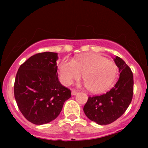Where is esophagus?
I'll list each match as a JSON object with an SVG mask.
<instances>
[{
    "mask_svg": "<svg viewBox=\"0 0 148 148\" xmlns=\"http://www.w3.org/2000/svg\"><path fill=\"white\" fill-rule=\"evenodd\" d=\"M78 93V91L76 90H72V95H75Z\"/></svg>",
    "mask_w": 148,
    "mask_h": 148,
    "instance_id": "esophagus-1",
    "label": "esophagus"
}]
</instances>
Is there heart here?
I'll return each instance as SVG.
<instances>
[{"label": "heart", "mask_w": 148, "mask_h": 148, "mask_svg": "<svg viewBox=\"0 0 148 148\" xmlns=\"http://www.w3.org/2000/svg\"><path fill=\"white\" fill-rule=\"evenodd\" d=\"M116 73L114 62L95 53L81 56L74 60L64 58L58 66L59 77L62 84L69 86L82 74L85 87L95 93L108 89Z\"/></svg>", "instance_id": "obj_1"}]
</instances>
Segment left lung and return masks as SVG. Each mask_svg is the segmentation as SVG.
Here are the masks:
<instances>
[{
    "label": "left lung",
    "mask_w": 148,
    "mask_h": 148,
    "mask_svg": "<svg viewBox=\"0 0 148 148\" xmlns=\"http://www.w3.org/2000/svg\"><path fill=\"white\" fill-rule=\"evenodd\" d=\"M113 60L120 73L114 87L101 95L89 97L84 107L86 116L100 125L111 124L123 115L133 97V73L120 57Z\"/></svg>",
    "instance_id": "left-lung-1"
}]
</instances>
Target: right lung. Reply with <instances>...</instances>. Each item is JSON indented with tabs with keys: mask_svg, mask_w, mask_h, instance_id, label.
Segmentation results:
<instances>
[{
	"mask_svg": "<svg viewBox=\"0 0 148 148\" xmlns=\"http://www.w3.org/2000/svg\"><path fill=\"white\" fill-rule=\"evenodd\" d=\"M57 53L32 56L19 67L14 86V97L20 111L28 121L44 125L58 116L71 91L58 77Z\"/></svg>",
	"mask_w": 148,
	"mask_h": 148,
	"instance_id": "obj_1",
	"label": "right lung"
}]
</instances>
